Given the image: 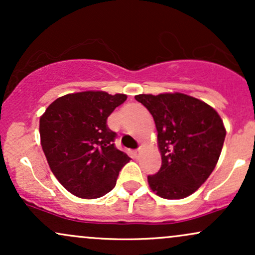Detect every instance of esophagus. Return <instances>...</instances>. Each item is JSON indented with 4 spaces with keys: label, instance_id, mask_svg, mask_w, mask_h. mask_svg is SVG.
<instances>
[{
    "label": "esophagus",
    "instance_id": "obj_1",
    "mask_svg": "<svg viewBox=\"0 0 255 255\" xmlns=\"http://www.w3.org/2000/svg\"><path fill=\"white\" fill-rule=\"evenodd\" d=\"M134 156H135V157L140 156V148H137V150L134 151Z\"/></svg>",
    "mask_w": 255,
    "mask_h": 255
}]
</instances>
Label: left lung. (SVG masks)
<instances>
[{
	"instance_id": "left-lung-1",
	"label": "left lung",
	"mask_w": 255,
	"mask_h": 255,
	"mask_svg": "<svg viewBox=\"0 0 255 255\" xmlns=\"http://www.w3.org/2000/svg\"><path fill=\"white\" fill-rule=\"evenodd\" d=\"M153 116L162 166L148 175L151 189L164 199H183L209 178L221 156L225 128L205 102L183 93L137 95Z\"/></svg>"
}]
</instances>
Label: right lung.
<instances>
[{
	"mask_svg": "<svg viewBox=\"0 0 255 255\" xmlns=\"http://www.w3.org/2000/svg\"><path fill=\"white\" fill-rule=\"evenodd\" d=\"M126 95L85 91L57 98L39 120L40 144L52 174L72 194L101 198L115 187L130 158L116 148L109 115Z\"/></svg>",
	"mask_w": 255,
	"mask_h": 255,
	"instance_id": "obj_1",
	"label": "right lung"
}]
</instances>
